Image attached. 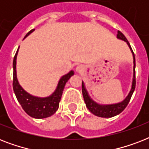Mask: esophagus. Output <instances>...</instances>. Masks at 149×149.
<instances>
[{"mask_svg":"<svg viewBox=\"0 0 149 149\" xmlns=\"http://www.w3.org/2000/svg\"><path fill=\"white\" fill-rule=\"evenodd\" d=\"M84 70V68L83 65H77V68H76V71H77V72H82Z\"/></svg>","mask_w":149,"mask_h":149,"instance_id":"esophagus-1","label":"esophagus"}]
</instances>
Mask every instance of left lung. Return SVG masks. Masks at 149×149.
<instances>
[{"instance_id": "left-lung-1", "label": "left lung", "mask_w": 149, "mask_h": 149, "mask_svg": "<svg viewBox=\"0 0 149 149\" xmlns=\"http://www.w3.org/2000/svg\"><path fill=\"white\" fill-rule=\"evenodd\" d=\"M117 38L121 40L125 41L127 42V44L129 46L130 49L132 52L133 54V58H134V74H133V80H132V85L131 91H130L129 93L127 94V96L125 98L124 100H122L120 103L113 104H107V105H103V104H99L97 103H96L95 101H93V100L91 99V97L89 96L88 92L86 91V88H85V85H84V82H82V93H83V96H84V101L86 104V107L88 108V110L91 111V113H93L94 115L100 117V118H112L114 116L118 115L120 113H121L125 107H127V105L129 103L131 97H132V94L134 93V89H135V84H136V81H135V57H134V54L133 52L130 43L128 42V41L127 40V38L122 32H120V31H118V35H117Z\"/></svg>"}]
</instances>
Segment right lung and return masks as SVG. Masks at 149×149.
<instances>
[{
	"mask_svg": "<svg viewBox=\"0 0 149 149\" xmlns=\"http://www.w3.org/2000/svg\"><path fill=\"white\" fill-rule=\"evenodd\" d=\"M34 31H35V29H32L29 32H28L26 36H24V38H26L27 36ZM17 51L18 49L17 50V52L15 54L14 60H13V70H14V72H13V90H14L16 97H17V101L19 102L23 110L29 116H31V118L41 119V118L50 117L53 113H56V111L58 110L59 101H60L65 84L70 77L74 74V72L71 70L67 74L64 75L61 77L56 91H54L52 94L47 97H35V96H32L29 94V93H27L26 91L20 86L19 83L17 81V73H16V59H17Z\"/></svg>",
	"mask_w": 149,
	"mask_h": 149,
	"instance_id": "obj_1",
	"label": "right lung"
}]
</instances>
